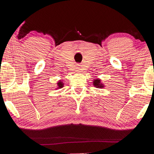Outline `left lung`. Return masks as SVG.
I'll list each match as a JSON object with an SVG mask.
<instances>
[{
  "mask_svg": "<svg viewBox=\"0 0 154 154\" xmlns=\"http://www.w3.org/2000/svg\"><path fill=\"white\" fill-rule=\"evenodd\" d=\"M93 83H94V85L95 86V87H97V88L103 87V85L102 83H101V80H100V79H94Z\"/></svg>",
  "mask_w": 154,
  "mask_h": 154,
  "instance_id": "1",
  "label": "left lung"
}]
</instances>
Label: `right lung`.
<instances>
[{
    "label": "right lung",
    "mask_w": 154,
    "mask_h": 154,
    "mask_svg": "<svg viewBox=\"0 0 154 154\" xmlns=\"http://www.w3.org/2000/svg\"><path fill=\"white\" fill-rule=\"evenodd\" d=\"M57 85H58V88H62V87H63V83L61 81H60V82H58V83H57Z\"/></svg>",
    "instance_id": "add662e5"
}]
</instances>
